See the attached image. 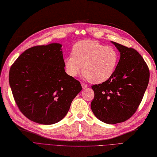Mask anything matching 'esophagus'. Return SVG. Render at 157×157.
<instances>
[{
  "instance_id": "esophagus-1",
  "label": "esophagus",
  "mask_w": 157,
  "mask_h": 157,
  "mask_svg": "<svg viewBox=\"0 0 157 157\" xmlns=\"http://www.w3.org/2000/svg\"><path fill=\"white\" fill-rule=\"evenodd\" d=\"M81 85H82L83 89H86V88L87 87V85H86V84H85L84 83H82H82H81Z\"/></svg>"
}]
</instances>
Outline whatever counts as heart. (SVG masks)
I'll use <instances>...</instances> for the list:
<instances>
[{
  "instance_id": "1",
  "label": "heart",
  "mask_w": 157,
  "mask_h": 157,
  "mask_svg": "<svg viewBox=\"0 0 157 157\" xmlns=\"http://www.w3.org/2000/svg\"><path fill=\"white\" fill-rule=\"evenodd\" d=\"M72 55L64 60L68 75L76 76L82 67L84 78L94 84L102 83L112 76L119 59L115 48L93 40H83L75 44Z\"/></svg>"
}]
</instances>
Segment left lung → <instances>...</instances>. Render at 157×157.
<instances>
[{"mask_svg": "<svg viewBox=\"0 0 157 157\" xmlns=\"http://www.w3.org/2000/svg\"><path fill=\"white\" fill-rule=\"evenodd\" d=\"M120 52L119 61L112 76L94 85L90 104L100 121L116 124L128 119L136 112L149 83V70L136 49L112 42Z\"/></svg>", "mask_w": 157, "mask_h": 157, "instance_id": "8db88e82", "label": "left lung"}]
</instances>
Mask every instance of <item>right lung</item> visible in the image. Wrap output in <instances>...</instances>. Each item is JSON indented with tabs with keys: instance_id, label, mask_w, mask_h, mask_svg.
Listing matches in <instances>:
<instances>
[{
	"instance_id": "obj_1",
	"label": "right lung",
	"mask_w": 157,
	"mask_h": 157,
	"mask_svg": "<svg viewBox=\"0 0 157 157\" xmlns=\"http://www.w3.org/2000/svg\"><path fill=\"white\" fill-rule=\"evenodd\" d=\"M61 47L59 43L32 47L19 55L10 70L16 103L35 123L48 125L62 120L82 89L79 81L64 71Z\"/></svg>"
}]
</instances>
